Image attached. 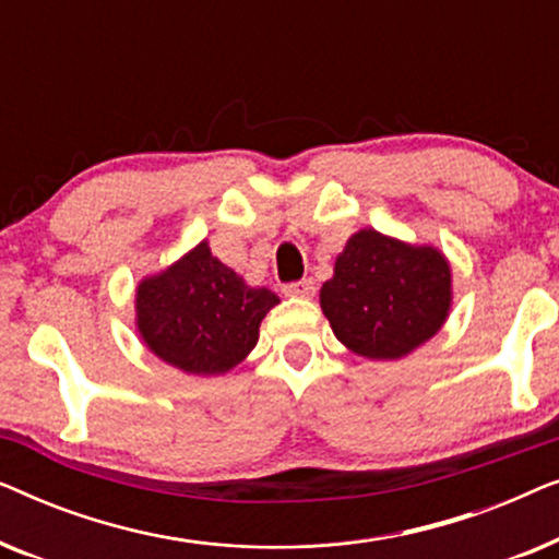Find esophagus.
<instances>
[{"instance_id":"obj_1","label":"esophagus","mask_w":559,"mask_h":559,"mask_svg":"<svg viewBox=\"0 0 559 559\" xmlns=\"http://www.w3.org/2000/svg\"><path fill=\"white\" fill-rule=\"evenodd\" d=\"M285 295L287 297H312L316 295V282L312 280H297L285 285Z\"/></svg>"}]
</instances>
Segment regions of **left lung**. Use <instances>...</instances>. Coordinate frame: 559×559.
<instances>
[{
  "label": "left lung",
  "instance_id": "1",
  "mask_svg": "<svg viewBox=\"0 0 559 559\" xmlns=\"http://www.w3.org/2000/svg\"><path fill=\"white\" fill-rule=\"evenodd\" d=\"M320 308L335 338L354 354L402 358L445 323L450 266L438 249L407 247L366 228L335 259Z\"/></svg>",
  "mask_w": 559,
  "mask_h": 559
}]
</instances>
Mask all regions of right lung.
Instances as JSON below:
<instances>
[{
    "mask_svg": "<svg viewBox=\"0 0 559 559\" xmlns=\"http://www.w3.org/2000/svg\"><path fill=\"white\" fill-rule=\"evenodd\" d=\"M280 302L198 247L136 289V325L163 361L188 373H224L257 346L259 323Z\"/></svg>",
    "mask_w": 559,
    "mask_h": 559,
    "instance_id": "right-lung-1",
    "label": "right lung"
}]
</instances>
